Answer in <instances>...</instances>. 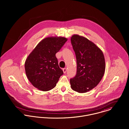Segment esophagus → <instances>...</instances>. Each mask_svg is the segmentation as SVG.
Here are the masks:
<instances>
[{
	"label": "esophagus",
	"mask_w": 129,
	"mask_h": 129,
	"mask_svg": "<svg viewBox=\"0 0 129 129\" xmlns=\"http://www.w3.org/2000/svg\"><path fill=\"white\" fill-rule=\"evenodd\" d=\"M62 71H63V73H64V74H66V73H67V69L66 68H64V69H63Z\"/></svg>",
	"instance_id": "34e87169"
}]
</instances>
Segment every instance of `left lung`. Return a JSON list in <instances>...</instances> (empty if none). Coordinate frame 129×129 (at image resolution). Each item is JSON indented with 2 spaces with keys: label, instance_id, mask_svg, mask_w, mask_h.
<instances>
[{
  "label": "left lung",
  "instance_id": "1",
  "mask_svg": "<svg viewBox=\"0 0 129 129\" xmlns=\"http://www.w3.org/2000/svg\"><path fill=\"white\" fill-rule=\"evenodd\" d=\"M71 43L75 52L76 74L70 79L72 89L78 93H85L96 86L105 71V61L102 51L85 37L74 35Z\"/></svg>",
  "mask_w": 129,
  "mask_h": 129
}]
</instances>
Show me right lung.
<instances>
[{"label": "right lung", "mask_w": 129, "mask_h": 129, "mask_svg": "<svg viewBox=\"0 0 129 129\" xmlns=\"http://www.w3.org/2000/svg\"><path fill=\"white\" fill-rule=\"evenodd\" d=\"M68 39L49 37L43 39L28 56L25 62L27 77L39 90L47 91L54 88L63 73L59 68L55 54Z\"/></svg>", "instance_id": "add662e5"}]
</instances>
